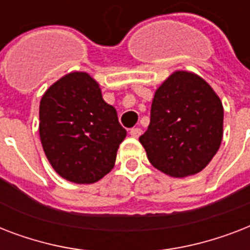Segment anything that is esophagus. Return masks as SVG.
<instances>
[{"instance_id": "esophagus-1", "label": "esophagus", "mask_w": 250, "mask_h": 250, "mask_svg": "<svg viewBox=\"0 0 250 250\" xmlns=\"http://www.w3.org/2000/svg\"><path fill=\"white\" fill-rule=\"evenodd\" d=\"M141 132H143V131H141V128H139V127H133V128L129 129V135L132 137H135V139H137V137L140 136Z\"/></svg>"}]
</instances>
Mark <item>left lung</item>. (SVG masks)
Here are the masks:
<instances>
[{
	"mask_svg": "<svg viewBox=\"0 0 250 250\" xmlns=\"http://www.w3.org/2000/svg\"><path fill=\"white\" fill-rule=\"evenodd\" d=\"M223 136V106L200 76L176 71L157 89L150 123L140 143L149 162L165 174L184 178L213 160Z\"/></svg>",
	"mask_w": 250,
	"mask_h": 250,
	"instance_id": "1",
	"label": "left lung"
}]
</instances>
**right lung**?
Wrapping results in <instances>:
<instances>
[{"label": "right lung", "instance_id": "right-lung-1", "mask_svg": "<svg viewBox=\"0 0 250 250\" xmlns=\"http://www.w3.org/2000/svg\"><path fill=\"white\" fill-rule=\"evenodd\" d=\"M39 131L53 168L79 184L97 182L113 168L127 133L85 72H71L45 92Z\"/></svg>", "mask_w": 250, "mask_h": 250}]
</instances>
